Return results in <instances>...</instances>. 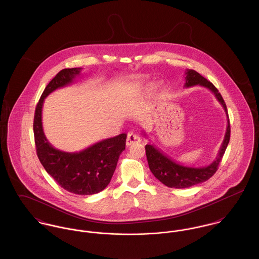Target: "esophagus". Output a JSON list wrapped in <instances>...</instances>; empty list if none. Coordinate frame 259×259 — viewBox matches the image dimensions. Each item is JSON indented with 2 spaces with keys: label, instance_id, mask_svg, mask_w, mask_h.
Returning <instances> with one entry per match:
<instances>
[{
  "label": "esophagus",
  "instance_id": "obj_1",
  "mask_svg": "<svg viewBox=\"0 0 259 259\" xmlns=\"http://www.w3.org/2000/svg\"><path fill=\"white\" fill-rule=\"evenodd\" d=\"M141 142V139L140 137L135 134V133H129L127 136V139H126V146L129 147L131 145H134V144H138Z\"/></svg>",
  "mask_w": 259,
  "mask_h": 259
}]
</instances>
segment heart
I'll return each mask as SVG.
<instances>
[{
  "label": "heart",
  "instance_id": "1",
  "mask_svg": "<svg viewBox=\"0 0 259 259\" xmlns=\"http://www.w3.org/2000/svg\"><path fill=\"white\" fill-rule=\"evenodd\" d=\"M159 87H160V88H162V87H163V85H162V83H160V84H159Z\"/></svg>",
  "mask_w": 259,
  "mask_h": 259
}]
</instances>
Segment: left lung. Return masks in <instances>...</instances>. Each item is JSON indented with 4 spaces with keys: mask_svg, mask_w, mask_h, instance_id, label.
I'll return each mask as SVG.
<instances>
[{
    "mask_svg": "<svg viewBox=\"0 0 259 259\" xmlns=\"http://www.w3.org/2000/svg\"><path fill=\"white\" fill-rule=\"evenodd\" d=\"M185 87L186 88L200 85V87L208 88L209 91L213 93L214 97L220 102V104L222 105L223 110L225 111V114L227 116V127H226V132L224 135L222 147L218 153V156L209 165L205 167L196 168V167H188V166L182 165L172 160V158L169 157L168 155L164 154L163 151H161L159 148L152 145L146 146V154L148 158V166L151 172L154 175V177L158 181H160L163 185L169 187H175V188L190 187V186L204 183L208 181L209 178H211L218 170V167L222 161V156L225 152V149L227 148L230 140V123H229L227 108L219 90L211 82H209L208 79H206L204 76H202L194 70L187 69L185 71ZM144 135L147 136V134L144 133Z\"/></svg>",
    "mask_w": 259,
    "mask_h": 259,
    "instance_id": "8db88e82",
    "label": "left lung"
}]
</instances>
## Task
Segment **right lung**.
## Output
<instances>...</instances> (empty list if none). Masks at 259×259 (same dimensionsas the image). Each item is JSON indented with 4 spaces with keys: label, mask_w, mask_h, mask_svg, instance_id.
Wrapping results in <instances>:
<instances>
[{
    "label": "right lung",
    "mask_w": 259,
    "mask_h": 259,
    "mask_svg": "<svg viewBox=\"0 0 259 259\" xmlns=\"http://www.w3.org/2000/svg\"><path fill=\"white\" fill-rule=\"evenodd\" d=\"M80 71L81 68L64 69L47 85L36 107L34 136L37 157L56 183L74 194L92 195L110 184L119 155L125 149L127 135L123 133L103 140L78 152H66L50 145L41 122L45 99L54 90L72 83Z\"/></svg>",
    "instance_id": "1"
}]
</instances>
